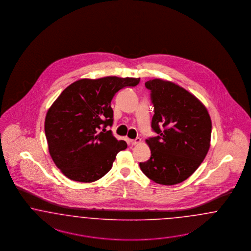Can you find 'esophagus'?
Listing matches in <instances>:
<instances>
[{"label": "esophagus", "instance_id": "1", "mask_svg": "<svg viewBox=\"0 0 251 251\" xmlns=\"http://www.w3.org/2000/svg\"><path fill=\"white\" fill-rule=\"evenodd\" d=\"M141 142L140 138H136V139H134V140H130V144L131 146H135V145H137V144H139Z\"/></svg>", "mask_w": 251, "mask_h": 251}]
</instances>
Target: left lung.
<instances>
[{
	"mask_svg": "<svg viewBox=\"0 0 251 251\" xmlns=\"http://www.w3.org/2000/svg\"><path fill=\"white\" fill-rule=\"evenodd\" d=\"M145 85L151 91V127L158 136L146 140L151 159L139 166L151 180L176 185L197 170L209 151L210 116L198 98L171 81L155 78Z\"/></svg>",
	"mask_w": 251,
	"mask_h": 251,
	"instance_id": "left-lung-1",
	"label": "left lung"
}]
</instances>
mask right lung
Segmentation results:
<instances>
[{
    "label": "right lung",
    "mask_w": 251,
    "mask_h": 251,
    "mask_svg": "<svg viewBox=\"0 0 251 251\" xmlns=\"http://www.w3.org/2000/svg\"><path fill=\"white\" fill-rule=\"evenodd\" d=\"M140 78L105 76L75 81L52 103L45 120L51 158L71 180L90 183L101 178L117 154L127 149L107 126L113 124L111 100L119 90Z\"/></svg>",
    "instance_id": "obj_1"
}]
</instances>
